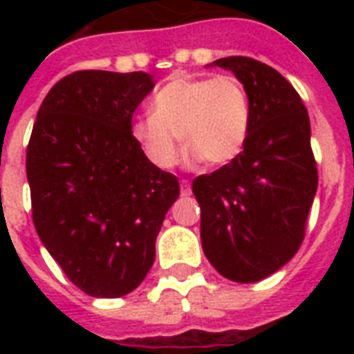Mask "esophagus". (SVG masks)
I'll return each instance as SVG.
<instances>
[{
	"instance_id": "1",
	"label": "esophagus",
	"mask_w": 354,
	"mask_h": 354,
	"mask_svg": "<svg viewBox=\"0 0 354 354\" xmlns=\"http://www.w3.org/2000/svg\"><path fill=\"white\" fill-rule=\"evenodd\" d=\"M180 193H182V196H189L191 194V183H189V180H182L180 182Z\"/></svg>"
}]
</instances>
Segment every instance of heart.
Segmentation results:
<instances>
[{
  "label": "heart",
  "instance_id": "1",
  "mask_svg": "<svg viewBox=\"0 0 354 354\" xmlns=\"http://www.w3.org/2000/svg\"><path fill=\"white\" fill-rule=\"evenodd\" d=\"M152 115L132 122L130 133L145 158L160 169L178 160V138L187 163H232L246 145L252 104L241 80L232 75L176 77L152 97Z\"/></svg>",
  "mask_w": 354,
  "mask_h": 354
}]
</instances>
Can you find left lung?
<instances>
[{
  "label": "left lung",
  "instance_id": "left-lung-1",
  "mask_svg": "<svg viewBox=\"0 0 354 354\" xmlns=\"http://www.w3.org/2000/svg\"><path fill=\"white\" fill-rule=\"evenodd\" d=\"M252 104V127L239 158L194 178L200 239L207 261L235 283H257L299 250L318 189L310 121L301 97L266 64L248 57L218 58Z\"/></svg>",
  "mask_w": 354,
  "mask_h": 354
}]
</instances>
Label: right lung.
Returning <instances> with one entry per match:
<instances>
[{"mask_svg":"<svg viewBox=\"0 0 354 354\" xmlns=\"http://www.w3.org/2000/svg\"><path fill=\"white\" fill-rule=\"evenodd\" d=\"M152 88L143 71H77L49 90L32 127L27 180L36 233L88 296L121 297L141 285L180 196L178 178L152 165L130 133Z\"/></svg>","mask_w":354,"mask_h":354,"instance_id":"1","label":"right lung"}]
</instances>
